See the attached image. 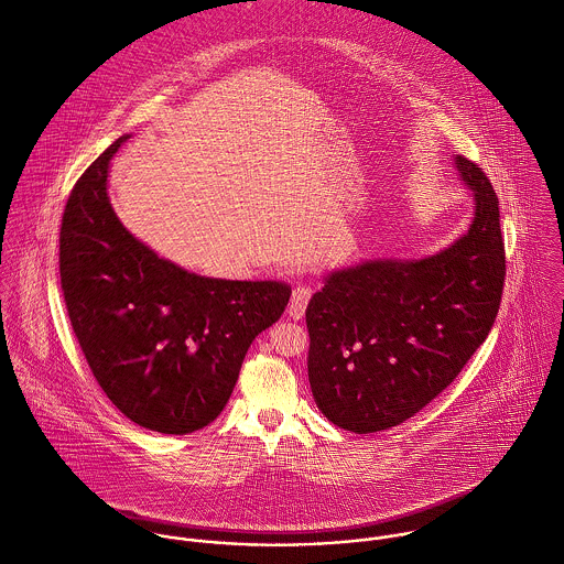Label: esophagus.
I'll return each mask as SVG.
<instances>
[{"label": "esophagus", "mask_w": 564, "mask_h": 564, "mask_svg": "<svg viewBox=\"0 0 564 564\" xmlns=\"http://www.w3.org/2000/svg\"><path fill=\"white\" fill-rule=\"evenodd\" d=\"M310 299H312V288L299 283V285L292 290V299H290V305H288V314H290L292 318H296V321L303 318Z\"/></svg>", "instance_id": "obj_1"}]
</instances>
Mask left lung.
<instances>
[{
    "label": "left lung",
    "mask_w": 564,
    "mask_h": 564,
    "mask_svg": "<svg viewBox=\"0 0 564 564\" xmlns=\"http://www.w3.org/2000/svg\"><path fill=\"white\" fill-rule=\"evenodd\" d=\"M457 171L475 193L464 237L424 259H369L332 272L307 305V373L321 413L367 435L435 400L488 338L506 281L499 197L473 160Z\"/></svg>",
    "instance_id": "1"
}]
</instances>
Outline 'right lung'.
I'll list each match as a JSON object with an SVG mask.
<instances>
[{"label": "right lung", "instance_id": "add662e5", "mask_svg": "<svg viewBox=\"0 0 564 564\" xmlns=\"http://www.w3.org/2000/svg\"><path fill=\"white\" fill-rule=\"evenodd\" d=\"M109 144L74 184L58 237L67 316L85 360L133 424L186 435L226 406L252 340L290 301L281 281L193 274L135 239L116 217Z\"/></svg>", "mask_w": 564, "mask_h": 564}]
</instances>
